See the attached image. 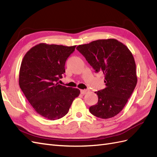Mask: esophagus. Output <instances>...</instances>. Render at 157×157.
Instances as JSON below:
<instances>
[{
  "label": "esophagus",
  "instance_id": "34e87169",
  "mask_svg": "<svg viewBox=\"0 0 157 157\" xmlns=\"http://www.w3.org/2000/svg\"><path fill=\"white\" fill-rule=\"evenodd\" d=\"M87 90H80V94L84 95V94H86L87 93Z\"/></svg>",
  "mask_w": 157,
  "mask_h": 157
}]
</instances>
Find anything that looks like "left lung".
Here are the masks:
<instances>
[{
    "mask_svg": "<svg viewBox=\"0 0 157 157\" xmlns=\"http://www.w3.org/2000/svg\"><path fill=\"white\" fill-rule=\"evenodd\" d=\"M77 50L96 73L102 72L105 87L95 92L98 103L89 108L90 113L108 119L124 108L136 86V65L129 49L115 39L98 40L79 45Z\"/></svg>",
    "mask_w": 157,
    "mask_h": 157,
    "instance_id": "left-lung-1",
    "label": "left lung"
}]
</instances>
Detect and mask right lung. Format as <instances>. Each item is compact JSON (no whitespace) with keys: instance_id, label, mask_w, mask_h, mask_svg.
<instances>
[{"instance_id":"right-lung-1","label":"right lung","mask_w":157,"mask_h":157,"mask_svg":"<svg viewBox=\"0 0 157 157\" xmlns=\"http://www.w3.org/2000/svg\"><path fill=\"white\" fill-rule=\"evenodd\" d=\"M75 48L41 43L29 49L21 63V90L35 111L48 120L65 116L80 94L79 89L57 82L65 73V62Z\"/></svg>"}]
</instances>
